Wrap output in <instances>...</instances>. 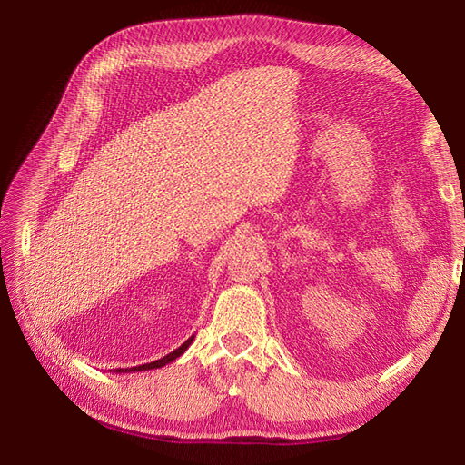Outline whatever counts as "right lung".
<instances>
[{"mask_svg": "<svg viewBox=\"0 0 465 465\" xmlns=\"http://www.w3.org/2000/svg\"><path fill=\"white\" fill-rule=\"evenodd\" d=\"M192 341H193V335L190 337V340H186L184 343H182L178 349H174L173 353H168L166 357H163V359H159V361H153V362H147V364H139V367H132V369H114L112 372H142V371H153V369H161V367H164V364H168V362H173L174 359H178L182 353H184V351L192 345Z\"/></svg>", "mask_w": 465, "mask_h": 465, "instance_id": "right-lung-1", "label": "right lung"}]
</instances>
